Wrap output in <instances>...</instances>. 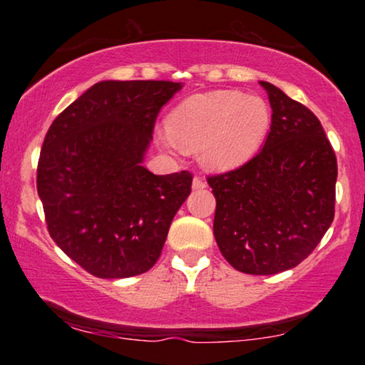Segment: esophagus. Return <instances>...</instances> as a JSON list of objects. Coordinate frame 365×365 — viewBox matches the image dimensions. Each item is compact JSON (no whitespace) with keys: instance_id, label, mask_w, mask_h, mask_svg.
Wrapping results in <instances>:
<instances>
[{"instance_id":"1","label":"esophagus","mask_w":365,"mask_h":365,"mask_svg":"<svg viewBox=\"0 0 365 365\" xmlns=\"http://www.w3.org/2000/svg\"><path fill=\"white\" fill-rule=\"evenodd\" d=\"M192 187L194 189H204L206 187V181L201 176H194L192 179Z\"/></svg>"}]
</instances>
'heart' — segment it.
Masks as SVG:
<instances>
[{
	"label": "heart",
	"instance_id": "obj_1",
	"mask_svg": "<svg viewBox=\"0 0 365 365\" xmlns=\"http://www.w3.org/2000/svg\"><path fill=\"white\" fill-rule=\"evenodd\" d=\"M271 126L267 103L241 91H211L184 99L168 116L169 133L159 143L169 151L179 143L199 144V156L217 169L242 164L261 148Z\"/></svg>",
	"mask_w": 365,
	"mask_h": 365
}]
</instances>
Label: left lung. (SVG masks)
<instances>
[{
	"label": "left lung",
	"instance_id": "8db88e82",
	"mask_svg": "<svg viewBox=\"0 0 365 365\" xmlns=\"http://www.w3.org/2000/svg\"><path fill=\"white\" fill-rule=\"evenodd\" d=\"M272 108L261 151L207 176L216 196L214 237L237 271L269 276L296 267L334 221L337 159L311 109L261 81Z\"/></svg>",
	"mask_w": 365,
	"mask_h": 365
}]
</instances>
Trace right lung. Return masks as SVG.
I'll return each mask as SVG.
<instances>
[{"mask_svg":"<svg viewBox=\"0 0 365 365\" xmlns=\"http://www.w3.org/2000/svg\"><path fill=\"white\" fill-rule=\"evenodd\" d=\"M173 81H101L49 126L36 187L49 236L84 271L133 277L161 256L169 226L191 194L189 171L143 166Z\"/></svg>","mask_w":365,"mask_h":365,"instance_id":"add662e5","label":"right lung"}]
</instances>
